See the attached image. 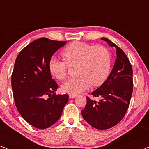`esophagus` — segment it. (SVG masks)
<instances>
[{
	"label": "esophagus",
	"instance_id": "obj_1",
	"mask_svg": "<svg viewBox=\"0 0 149 149\" xmlns=\"http://www.w3.org/2000/svg\"><path fill=\"white\" fill-rule=\"evenodd\" d=\"M77 97V95H72V94H69V97L70 98H74Z\"/></svg>",
	"mask_w": 149,
	"mask_h": 149
}]
</instances>
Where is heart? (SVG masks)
Returning a JSON list of instances; mask_svg holds the SVG:
<instances>
[{"instance_id": "heart-1", "label": "heart", "mask_w": 149, "mask_h": 149, "mask_svg": "<svg viewBox=\"0 0 149 149\" xmlns=\"http://www.w3.org/2000/svg\"><path fill=\"white\" fill-rule=\"evenodd\" d=\"M64 60L54 57L49 61V69L58 80H64L68 74V65L75 66L77 76L70 78L62 86V91L77 95L90 85L98 86L107 78L111 69V58L103 46H93L83 42H73L62 52Z\"/></svg>"}]
</instances>
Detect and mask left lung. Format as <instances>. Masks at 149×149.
<instances>
[{"label": "left lung", "mask_w": 149, "mask_h": 149, "mask_svg": "<svg viewBox=\"0 0 149 149\" xmlns=\"http://www.w3.org/2000/svg\"><path fill=\"white\" fill-rule=\"evenodd\" d=\"M117 52L113 68L105 82L89 94L99 97L98 101L87 97L81 114L85 121L97 130H107L117 125L125 116L133 91V70L129 59L117 45L101 38Z\"/></svg>", "instance_id": "8db88e82"}]
</instances>
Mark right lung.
<instances>
[{
  "instance_id": "1",
  "label": "right lung",
  "mask_w": 149,
  "mask_h": 149,
  "mask_svg": "<svg viewBox=\"0 0 149 149\" xmlns=\"http://www.w3.org/2000/svg\"><path fill=\"white\" fill-rule=\"evenodd\" d=\"M66 42L38 38L25 47L15 60L11 86L16 108L25 121L38 129L56 123L68 101V94L55 93L58 85L49 69L53 54Z\"/></svg>"
}]
</instances>
